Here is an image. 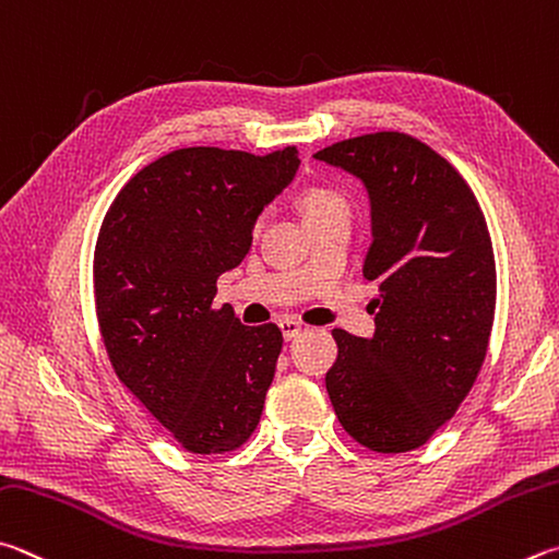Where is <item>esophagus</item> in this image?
Returning <instances> with one entry per match:
<instances>
[{
    "label": "esophagus",
    "instance_id": "1",
    "mask_svg": "<svg viewBox=\"0 0 559 559\" xmlns=\"http://www.w3.org/2000/svg\"><path fill=\"white\" fill-rule=\"evenodd\" d=\"M278 328H281V332H283V337H286V340H296L298 334L302 332V322L293 320V318H281V320H278Z\"/></svg>",
    "mask_w": 559,
    "mask_h": 559
}]
</instances>
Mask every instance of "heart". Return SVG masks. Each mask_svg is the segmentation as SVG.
<instances>
[{
    "mask_svg": "<svg viewBox=\"0 0 559 559\" xmlns=\"http://www.w3.org/2000/svg\"><path fill=\"white\" fill-rule=\"evenodd\" d=\"M302 212H306V219L328 215V212H347V200H344L337 190L324 188V186H314L302 192L300 198ZM261 222L253 225V229H259Z\"/></svg>",
    "mask_w": 559,
    "mask_h": 559,
    "instance_id": "obj_1",
    "label": "heart"
}]
</instances>
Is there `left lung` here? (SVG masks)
<instances>
[{
    "instance_id": "obj_1",
    "label": "left lung",
    "mask_w": 559,
    "mask_h": 559,
    "mask_svg": "<svg viewBox=\"0 0 559 559\" xmlns=\"http://www.w3.org/2000/svg\"><path fill=\"white\" fill-rule=\"evenodd\" d=\"M369 192L377 281L371 340L332 330L324 377L342 428L364 448L411 452L448 423L489 349L496 261L484 212L448 158L401 131L344 139L314 154Z\"/></svg>"
}]
</instances>
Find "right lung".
Instances as JSON below:
<instances>
[{"instance_id": "obj_1", "label": "right lung", "mask_w": 559, "mask_h": 559, "mask_svg": "<svg viewBox=\"0 0 559 559\" xmlns=\"http://www.w3.org/2000/svg\"><path fill=\"white\" fill-rule=\"evenodd\" d=\"M298 166L296 146L170 151L119 190L99 227L95 308L111 367L192 454L237 450L261 420L283 334L212 300Z\"/></svg>"}]
</instances>
